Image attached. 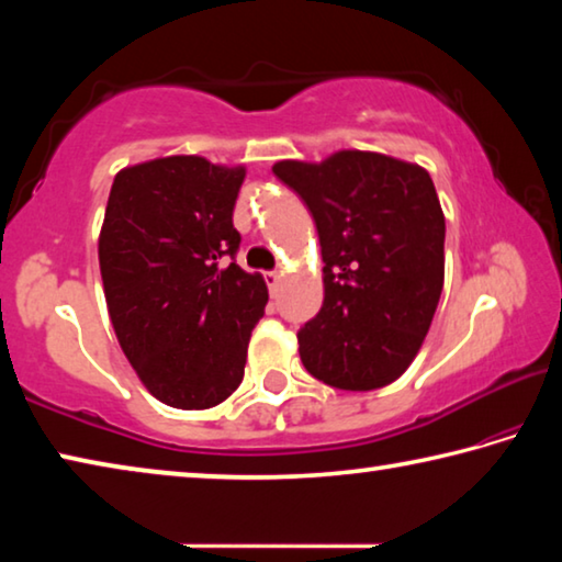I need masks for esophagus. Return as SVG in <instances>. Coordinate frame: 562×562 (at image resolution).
<instances>
[{
    "mask_svg": "<svg viewBox=\"0 0 562 562\" xmlns=\"http://www.w3.org/2000/svg\"><path fill=\"white\" fill-rule=\"evenodd\" d=\"M280 280H282V272H278V270L265 272V282H268L270 292H278V288H280Z\"/></svg>",
    "mask_w": 562,
    "mask_h": 562,
    "instance_id": "esophagus-1",
    "label": "esophagus"
}]
</instances>
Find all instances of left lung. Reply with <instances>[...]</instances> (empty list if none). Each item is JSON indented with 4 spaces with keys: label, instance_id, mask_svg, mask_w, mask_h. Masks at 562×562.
<instances>
[{
    "label": "left lung",
    "instance_id": "1",
    "mask_svg": "<svg viewBox=\"0 0 562 562\" xmlns=\"http://www.w3.org/2000/svg\"><path fill=\"white\" fill-rule=\"evenodd\" d=\"M272 173L302 198L322 245L325 302L297 331L307 372L345 392L396 382L443 290L446 223L424 168L367 150Z\"/></svg>",
    "mask_w": 562,
    "mask_h": 562
}]
</instances>
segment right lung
<instances>
[{"mask_svg": "<svg viewBox=\"0 0 562 562\" xmlns=\"http://www.w3.org/2000/svg\"><path fill=\"white\" fill-rule=\"evenodd\" d=\"M245 168L170 156L113 178L99 237L111 325L140 382L173 408H211L243 382L265 315L262 274L235 262Z\"/></svg>", "mask_w": 562, "mask_h": 562, "instance_id": "obj_1", "label": "right lung"}]
</instances>
